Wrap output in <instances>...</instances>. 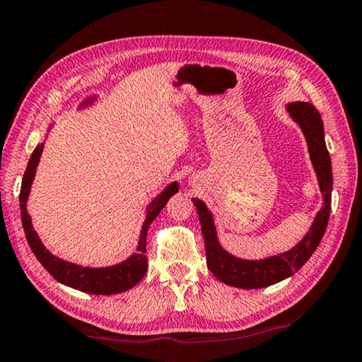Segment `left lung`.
<instances>
[{
  "label": "left lung",
  "instance_id": "left-lung-1",
  "mask_svg": "<svg viewBox=\"0 0 362 362\" xmlns=\"http://www.w3.org/2000/svg\"><path fill=\"white\" fill-rule=\"evenodd\" d=\"M286 110L303 132L317 185L322 193V207L316 214L310 230L296 246L286 252L259 260H247L231 255L228 250L220 246L217 226L209 207L198 198L192 199L199 216L201 233L206 244L207 268L218 281L233 287H240V289H262L297 273L320 246L329 222L330 201H332V164H330L326 140H324L321 115L308 102H291L286 105Z\"/></svg>",
  "mask_w": 362,
  "mask_h": 362
}]
</instances>
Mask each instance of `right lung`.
Returning a JSON list of instances; mask_svg holds the SVG:
<instances>
[{
    "instance_id": "obj_1",
    "label": "right lung",
    "mask_w": 362,
    "mask_h": 362,
    "mask_svg": "<svg viewBox=\"0 0 362 362\" xmlns=\"http://www.w3.org/2000/svg\"><path fill=\"white\" fill-rule=\"evenodd\" d=\"M99 99L97 95H90L84 99L78 105V110L84 107L93 105V103ZM54 122H51L47 127V134L52 129ZM42 148H45V142L38 144V146L33 150L32 156H30L28 166L23 174L22 187H21V216H22V225L23 231H25L28 246L32 249L36 259L45 267L49 273L52 274L54 279H57L60 284L69 286L71 289L81 291L86 293H94V296H115V293H121L132 289L134 286L144 279L146 273V233L153 220L158 217V214L163 211L166 206L169 198L179 192V182H173L159 193L151 203L146 206L145 222L142 225V231H140L137 250L132 255L127 257L116 265L110 267H83L78 263L66 262L60 257L54 255L51 250H47L45 244L41 243L38 233L35 231L32 217L27 211V201L30 196V189H32V183L36 175V168L40 164V158Z\"/></svg>"
}]
</instances>
